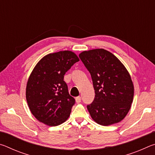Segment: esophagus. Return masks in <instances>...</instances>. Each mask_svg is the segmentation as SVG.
<instances>
[{
    "label": "esophagus",
    "mask_w": 155,
    "mask_h": 155,
    "mask_svg": "<svg viewBox=\"0 0 155 155\" xmlns=\"http://www.w3.org/2000/svg\"><path fill=\"white\" fill-rule=\"evenodd\" d=\"M75 99H76V102H77V103H80L81 102V96H78Z\"/></svg>",
    "instance_id": "34e87169"
}]
</instances>
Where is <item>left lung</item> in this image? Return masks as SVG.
Masks as SVG:
<instances>
[{
	"instance_id": "8db88e82",
	"label": "left lung",
	"mask_w": 155,
	"mask_h": 155,
	"mask_svg": "<svg viewBox=\"0 0 155 155\" xmlns=\"http://www.w3.org/2000/svg\"><path fill=\"white\" fill-rule=\"evenodd\" d=\"M79 57L90 73L95 90L93 102L87 106L91 118L103 126L120 122L129 111L134 96L127 68L103 48L83 51Z\"/></svg>"
}]
</instances>
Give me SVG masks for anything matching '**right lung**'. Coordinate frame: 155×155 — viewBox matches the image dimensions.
I'll use <instances>...</instances> for the list:
<instances>
[{
	"label": "right lung",
	"instance_id": "1",
	"mask_svg": "<svg viewBox=\"0 0 155 155\" xmlns=\"http://www.w3.org/2000/svg\"><path fill=\"white\" fill-rule=\"evenodd\" d=\"M79 61L72 51H64L44 56L34 68L26 88L31 112L39 121L55 127L67 120L75 99L68 92L64 75Z\"/></svg>",
	"mask_w": 155,
	"mask_h": 155
}]
</instances>
